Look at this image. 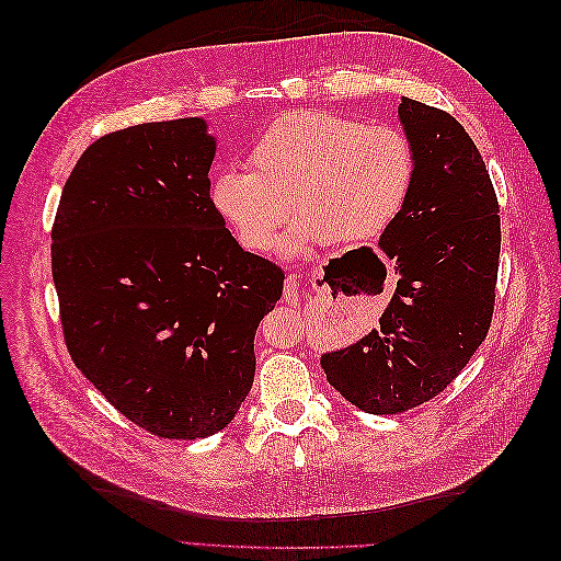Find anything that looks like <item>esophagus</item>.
<instances>
[{
    "label": "esophagus",
    "mask_w": 561,
    "mask_h": 561,
    "mask_svg": "<svg viewBox=\"0 0 561 561\" xmlns=\"http://www.w3.org/2000/svg\"><path fill=\"white\" fill-rule=\"evenodd\" d=\"M283 301L290 304V307H299V278L295 274H290V276L285 278Z\"/></svg>",
    "instance_id": "obj_1"
}]
</instances>
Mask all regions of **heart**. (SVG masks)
Wrapping results in <instances>:
<instances>
[{"instance_id": "1", "label": "heart", "mask_w": 561, "mask_h": 561, "mask_svg": "<svg viewBox=\"0 0 561 561\" xmlns=\"http://www.w3.org/2000/svg\"><path fill=\"white\" fill-rule=\"evenodd\" d=\"M414 173V147L400 128L297 110L254 140L250 171L231 165L215 175L210 198L250 252L274 245L290 222V206L299 217L290 248L322 239L358 243L396 222Z\"/></svg>"}]
</instances>
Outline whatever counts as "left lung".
I'll return each instance as SVG.
<instances>
[{
    "mask_svg": "<svg viewBox=\"0 0 561 561\" xmlns=\"http://www.w3.org/2000/svg\"><path fill=\"white\" fill-rule=\"evenodd\" d=\"M416 173L379 239L396 293L379 328L320 355L330 386L367 414H400L456 379L491 325L501 254L494 184L466 128L412 98L398 107Z\"/></svg>",
    "mask_w": 561,
    "mask_h": 561,
    "instance_id": "1",
    "label": "left lung"
}]
</instances>
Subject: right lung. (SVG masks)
Listing matches in <instances>:
<instances>
[{
  "label": "right lung",
  "instance_id": "1",
  "mask_svg": "<svg viewBox=\"0 0 561 561\" xmlns=\"http://www.w3.org/2000/svg\"><path fill=\"white\" fill-rule=\"evenodd\" d=\"M206 118L95 140L62 186L50 266L65 344L114 410L168 439L222 431L254 379V332L285 274L210 198Z\"/></svg>",
  "mask_w": 561,
  "mask_h": 561
}]
</instances>
